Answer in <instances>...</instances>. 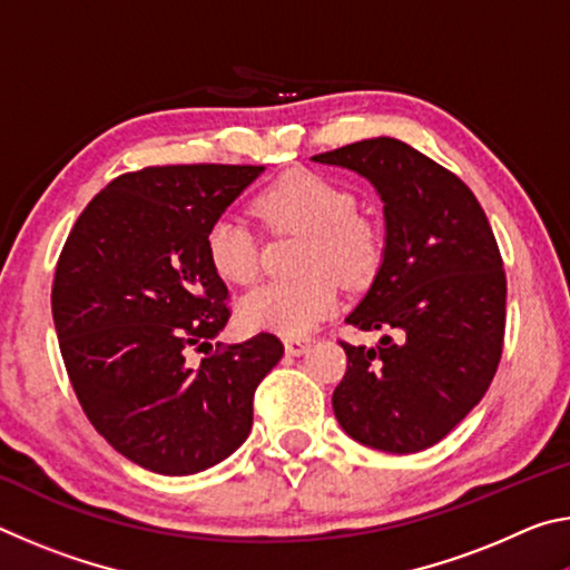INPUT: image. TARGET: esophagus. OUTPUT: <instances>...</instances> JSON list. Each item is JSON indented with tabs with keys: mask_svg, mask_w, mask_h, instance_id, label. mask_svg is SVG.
Here are the masks:
<instances>
[{
	"mask_svg": "<svg viewBox=\"0 0 570 570\" xmlns=\"http://www.w3.org/2000/svg\"><path fill=\"white\" fill-rule=\"evenodd\" d=\"M312 344H314L312 336H292V340H284L286 354H292V356L306 354L308 350H312Z\"/></svg>",
	"mask_w": 570,
	"mask_h": 570,
	"instance_id": "34e87169",
	"label": "esophagus"
}]
</instances>
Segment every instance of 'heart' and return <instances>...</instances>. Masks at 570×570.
<instances>
[{
  "label": "heart",
  "instance_id": "1",
  "mask_svg": "<svg viewBox=\"0 0 570 570\" xmlns=\"http://www.w3.org/2000/svg\"><path fill=\"white\" fill-rule=\"evenodd\" d=\"M356 196L314 170H292L254 198V210L278 234H306L298 256L302 276L266 282L240 296L238 316L248 330L302 336L330 316L344 286L370 284L384 256L382 230L356 214ZM206 256L230 284L258 274V240L244 220L218 216L206 230Z\"/></svg>",
  "mask_w": 570,
  "mask_h": 570
}]
</instances>
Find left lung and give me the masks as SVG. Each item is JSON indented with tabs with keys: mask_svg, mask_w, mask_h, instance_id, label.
I'll return each mask as SVG.
<instances>
[{
	"mask_svg": "<svg viewBox=\"0 0 570 570\" xmlns=\"http://www.w3.org/2000/svg\"><path fill=\"white\" fill-rule=\"evenodd\" d=\"M316 163L360 173L384 204V256L346 316L377 346H352L332 407L366 448L410 455L465 420L495 377L505 334V272L493 228L455 173L394 138L360 140Z\"/></svg>",
	"mask_w": 570,
	"mask_h": 570,
	"instance_id": "1",
	"label": "left lung"
}]
</instances>
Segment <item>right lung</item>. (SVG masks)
<instances>
[{
    "instance_id": "add662e5",
    "label": "right lung",
    "mask_w": 570,
    "mask_h": 570,
    "mask_svg": "<svg viewBox=\"0 0 570 570\" xmlns=\"http://www.w3.org/2000/svg\"><path fill=\"white\" fill-rule=\"evenodd\" d=\"M264 166H158L115 178L65 240L52 320L92 428L135 465L193 475L244 445L254 392L284 344L274 334L216 346L228 288L206 230Z\"/></svg>"
}]
</instances>
